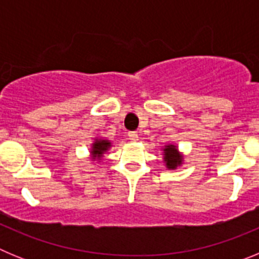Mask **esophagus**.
Segmentation results:
<instances>
[{
    "label": "esophagus",
    "mask_w": 259,
    "mask_h": 259,
    "mask_svg": "<svg viewBox=\"0 0 259 259\" xmlns=\"http://www.w3.org/2000/svg\"><path fill=\"white\" fill-rule=\"evenodd\" d=\"M128 139L131 141H137L139 140V135L136 132H128Z\"/></svg>",
    "instance_id": "34e87169"
}]
</instances>
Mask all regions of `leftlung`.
Masks as SVG:
<instances>
[{
    "label": "left lung",
    "instance_id": "obj_1",
    "mask_svg": "<svg viewBox=\"0 0 259 259\" xmlns=\"http://www.w3.org/2000/svg\"><path fill=\"white\" fill-rule=\"evenodd\" d=\"M164 153V162H166V166L168 170H174L178 166L182 164L183 157L178 153V149H176L175 145H167L163 149Z\"/></svg>",
    "mask_w": 259,
    "mask_h": 259
}]
</instances>
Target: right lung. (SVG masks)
<instances>
[{
	"label": "right lung",
	"instance_id": "right-lung-1",
	"mask_svg": "<svg viewBox=\"0 0 259 259\" xmlns=\"http://www.w3.org/2000/svg\"><path fill=\"white\" fill-rule=\"evenodd\" d=\"M110 146H111V143L109 140H96L95 144L92 146V155L93 158H101L102 154L109 149Z\"/></svg>",
	"mask_w": 259,
	"mask_h": 259
}]
</instances>
